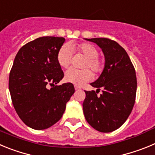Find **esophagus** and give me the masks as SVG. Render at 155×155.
I'll list each match as a JSON object with an SVG mask.
<instances>
[{
	"mask_svg": "<svg viewBox=\"0 0 155 155\" xmlns=\"http://www.w3.org/2000/svg\"><path fill=\"white\" fill-rule=\"evenodd\" d=\"M75 90H81V88L79 87V86H75Z\"/></svg>",
	"mask_w": 155,
	"mask_h": 155,
	"instance_id": "obj_1",
	"label": "esophagus"
}]
</instances>
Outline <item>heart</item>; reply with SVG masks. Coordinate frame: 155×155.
<instances>
[{
    "label": "heart",
    "instance_id": "heart-1",
    "mask_svg": "<svg viewBox=\"0 0 155 155\" xmlns=\"http://www.w3.org/2000/svg\"><path fill=\"white\" fill-rule=\"evenodd\" d=\"M76 50L86 56L83 67V69H76L71 68L65 72V79L68 83L75 85H82L85 82L91 80L93 75L90 69L95 73H100L105 67V61L99 57V50L94 45L89 42H83L76 45ZM57 62L62 68H68L72 62V53L70 47L64 45L59 48L57 53Z\"/></svg>",
    "mask_w": 155,
    "mask_h": 155
}]
</instances>
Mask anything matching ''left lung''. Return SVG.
Wrapping results in <instances>:
<instances>
[{
    "instance_id": "obj_1",
    "label": "left lung",
    "mask_w": 155,
    "mask_h": 155,
    "mask_svg": "<svg viewBox=\"0 0 155 155\" xmlns=\"http://www.w3.org/2000/svg\"><path fill=\"white\" fill-rule=\"evenodd\" d=\"M102 48L105 67L92 86L97 92L85 91L83 104L89 124L103 133L114 131L127 120L133 110L137 92L135 69L127 51L117 42L107 38H86ZM100 89L102 93L97 95Z\"/></svg>"
}]
</instances>
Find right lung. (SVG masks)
I'll use <instances>...</instances> for the list:
<instances>
[{"label": "right lung", "instance_id": "1", "mask_svg": "<svg viewBox=\"0 0 155 155\" xmlns=\"http://www.w3.org/2000/svg\"><path fill=\"white\" fill-rule=\"evenodd\" d=\"M64 41L62 37L38 38L15 56L9 76L11 97L19 117L32 129H47L58 122L75 92L71 83L55 86L64 76L56 58Z\"/></svg>", "mask_w": 155, "mask_h": 155}]
</instances>
